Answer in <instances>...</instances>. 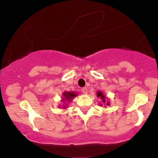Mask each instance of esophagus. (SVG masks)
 <instances>
[{
	"mask_svg": "<svg viewBox=\"0 0 158 158\" xmlns=\"http://www.w3.org/2000/svg\"><path fill=\"white\" fill-rule=\"evenodd\" d=\"M81 91H82L83 94H86L87 91H88V89H87L86 87H84V88H81Z\"/></svg>",
	"mask_w": 158,
	"mask_h": 158,
	"instance_id": "1",
	"label": "esophagus"
}]
</instances>
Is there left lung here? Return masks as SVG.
Wrapping results in <instances>:
<instances>
[{
    "label": "left lung",
    "instance_id": "8db88e82",
    "mask_svg": "<svg viewBox=\"0 0 158 158\" xmlns=\"http://www.w3.org/2000/svg\"><path fill=\"white\" fill-rule=\"evenodd\" d=\"M97 96V97H99L101 99H102V101L103 103H105V102H106V97H105V96L103 95L102 92L98 91ZM106 105H107V106H108V105H109V104H108V102H107Z\"/></svg>",
    "mask_w": 158,
    "mask_h": 158
}]
</instances>
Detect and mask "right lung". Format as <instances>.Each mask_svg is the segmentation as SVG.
I'll use <instances>...</instances> for the list:
<instances>
[{"label": "right lung", "instance_id": "obj_1", "mask_svg": "<svg viewBox=\"0 0 158 158\" xmlns=\"http://www.w3.org/2000/svg\"><path fill=\"white\" fill-rule=\"evenodd\" d=\"M63 95H64L65 99H67V100H70V99H73V97H75L76 96H77V94H74L73 92H64V93L63 94Z\"/></svg>", "mask_w": 158, "mask_h": 158}]
</instances>
